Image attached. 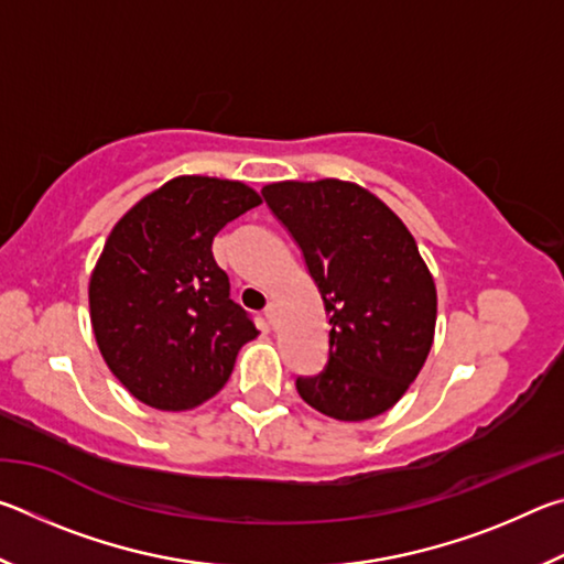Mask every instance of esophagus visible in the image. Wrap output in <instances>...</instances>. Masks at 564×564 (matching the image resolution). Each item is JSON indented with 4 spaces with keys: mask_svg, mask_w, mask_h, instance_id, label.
Returning a JSON list of instances; mask_svg holds the SVG:
<instances>
[{
    "mask_svg": "<svg viewBox=\"0 0 564 564\" xmlns=\"http://www.w3.org/2000/svg\"><path fill=\"white\" fill-rule=\"evenodd\" d=\"M263 316H265V321H269V326H271V328H275V323H279V308H275V303H269V305H265Z\"/></svg>",
    "mask_w": 564,
    "mask_h": 564,
    "instance_id": "esophagus-1",
    "label": "esophagus"
}]
</instances>
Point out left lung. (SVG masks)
Returning a JSON list of instances; mask_svg holds the SVG:
<instances>
[{
  "label": "left lung",
  "mask_w": 564,
  "mask_h": 564,
  "mask_svg": "<svg viewBox=\"0 0 564 564\" xmlns=\"http://www.w3.org/2000/svg\"><path fill=\"white\" fill-rule=\"evenodd\" d=\"M261 194L299 243L330 323L326 368L295 378L299 395L348 423L386 413L417 378L435 336V281L415 238L350 181H281Z\"/></svg>",
  "instance_id": "1"
}]
</instances>
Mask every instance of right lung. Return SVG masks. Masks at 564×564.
Returning <instances> with one entry per match:
<instances>
[{"mask_svg":"<svg viewBox=\"0 0 564 564\" xmlns=\"http://www.w3.org/2000/svg\"><path fill=\"white\" fill-rule=\"evenodd\" d=\"M259 204L241 181L178 176L111 228L89 281L91 328L109 370L141 403L202 405L259 336L212 251L214 236Z\"/></svg>","mask_w":564,"mask_h":564,"instance_id":"obj_1","label":"right lung"}]
</instances>
